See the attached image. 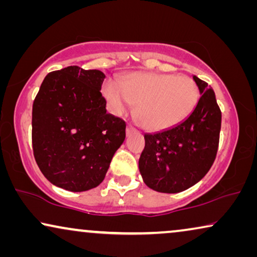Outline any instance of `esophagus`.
Segmentation results:
<instances>
[{
    "label": "esophagus",
    "instance_id": "34e87169",
    "mask_svg": "<svg viewBox=\"0 0 257 257\" xmlns=\"http://www.w3.org/2000/svg\"><path fill=\"white\" fill-rule=\"evenodd\" d=\"M133 132H136V128L133 127L132 125H127V127H126V133H127V135H131Z\"/></svg>",
    "mask_w": 257,
    "mask_h": 257
}]
</instances>
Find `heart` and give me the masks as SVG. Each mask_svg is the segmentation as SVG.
Here are the masks:
<instances>
[{"label": "heart", "instance_id": "1", "mask_svg": "<svg viewBox=\"0 0 257 257\" xmlns=\"http://www.w3.org/2000/svg\"><path fill=\"white\" fill-rule=\"evenodd\" d=\"M103 94L112 113L122 114L137 106V117L147 131L174 127L194 111L200 99L196 82L188 76L133 72L122 80L108 79Z\"/></svg>", "mask_w": 257, "mask_h": 257}]
</instances>
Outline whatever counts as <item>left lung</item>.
<instances>
[{
	"label": "left lung",
	"mask_w": 257,
	"mask_h": 257,
	"mask_svg": "<svg viewBox=\"0 0 257 257\" xmlns=\"http://www.w3.org/2000/svg\"><path fill=\"white\" fill-rule=\"evenodd\" d=\"M199 103L187 119L174 127L145 135L139 171L150 188L179 193L199 182L210 170L219 147L221 110L213 89L196 76Z\"/></svg>",
	"instance_id": "1"
}]
</instances>
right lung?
Listing matches in <instances>:
<instances>
[{"instance_id":"add662e5","label":"right lung","mask_w":257,"mask_h":257,"mask_svg":"<svg viewBox=\"0 0 257 257\" xmlns=\"http://www.w3.org/2000/svg\"><path fill=\"white\" fill-rule=\"evenodd\" d=\"M99 70L68 66L45 76L33 104L35 160L51 184L71 192L97 187L125 140L126 124L106 113Z\"/></svg>"}]
</instances>
